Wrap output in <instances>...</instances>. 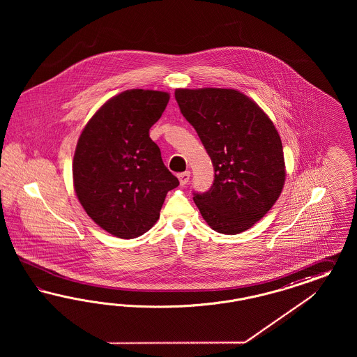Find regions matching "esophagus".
Wrapping results in <instances>:
<instances>
[{
	"mask_svg": "<svg viewBox=\"0 0 357 357\" xmlns=\"http://www.w3.org/2000/svg\"><path fill=\"white\" fill-rule=\"evenodd\" d=\"M190 176H191V173H190V172H184V173L178 174L179 182H181L182 185L188 183V181H190Z\"/></svg>",
	"mask_w": 357,
	"mask_h": 357,
	"instance_id": "1",
	"label": "esophagus"
}]
</instances>
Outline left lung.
Masks as SVG:
<instances>
[{"label":"left lung","mask_w":357,"mask_h":357,"mask_svg":"<svg viewBox=\"0 0 357 357\" xmlns=\"http://www.w3.org/2000/svg\"><path fill=\"white\" fill-rule=\"evenodd\" d=\"M175 99L215 170L211 188L194 192L195 204L218 233L248 230L275 204L285 181L282 145L273 123L233 89H176Z\"/></svg>","instance_id":"obj_1"}]
</instances>
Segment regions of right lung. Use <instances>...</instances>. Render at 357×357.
I'll return each mask as SVG.
<instances>
[{
    "instance_id": "obj_1",
    "label": "right lung",
    "mask_w": 357,
    "mask_h": 357,
    "mask_svg": "<svg viewBox=\"0 0 357 357\" xmlns=\"http://www.w3.org/2000/svg\"><path fill=\"white\" fill-rule=\"evenodd\" d=\"M170 96L133 89L111 98L77 142L73 182L87 215L116 237H140L160 218L166 194L179 181L149 137Z\"/></svg>"
}]
</instances>
